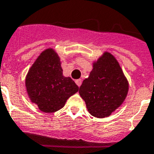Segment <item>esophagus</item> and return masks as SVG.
<instances>
[{"label": "esophagus", "mask_w": 154, "mask_h": 154, "mask_svg": "<svg viewBox=\"0 0 154 154\" xmlns=\"http://www.w3.org/2000/svg\"><path fill=\"white\" fill-rule=\"evenodd\" d=\"M75 82H76V84L77 85V86H81V85H82V79H77V80H76V81H75Z\"/></svg>", "instance_id": "obj_1"}]
</instances>
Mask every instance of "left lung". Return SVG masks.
I'll return each instance as SVG.
<instances>
[{
    "label": "left lung",
    "instance_id": "left-lung-1",
    "mask_svg": "<svg viewBox=\"0 0 154 154\" xmlns=\"http://www.w3.org/2000/svg\"><path fill=\"white\" fill-rule=\"evenodd\" d=\"M129 84L117 60L105 53L94 64L89 77L83 81L79 94L89 113L101 118L109 116L122 105L128 93Z\"/></svg>",
    "mask_w": 154,
    "mask_h": 154
}]
</instances>
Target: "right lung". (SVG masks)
<instances>
[{"label":"right lung","instance_id":"obj_1","mask_svg":"<svg viewBox=\"0 0 154 154\" xmlns=\"http://www.w3.org/2000/svg\"><path fill=\"white\" fill-rule=\"evenodd\" d=\"M60 58L53 49L45 50L30 68L25 80L32 102L45 112H56L78 91L70 77L63 76Z\"/></svg>","mask_w":154,"mask_h":154}]
</instances>
